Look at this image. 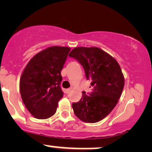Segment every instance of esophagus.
Wrapping results in <instances>:
<instances>
[{
    "instance_id": "obj_1",
    "label": "esophagus",
    "mask_w": 152,
    "mask_h": 152,
    "mask_svg": "<svg viewBox=\"0 0 152 152\" xmlns=\"http://www.w3.org/2000/svg\"><path fill=\"white\" fill-rule=\"evenodd\" d=\"M71 91V88H68V89H66L65 90V93L66 94H68V93H70V91Z\"/></svg>"
}]
</instances>
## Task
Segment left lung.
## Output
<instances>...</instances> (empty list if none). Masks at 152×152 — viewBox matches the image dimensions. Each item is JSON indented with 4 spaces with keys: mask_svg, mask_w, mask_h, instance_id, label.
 Listing matches in <instances>:
<instances>
[{
    "mask_svg": "<svg viewBox=\"0 0 152 152\" xmlns=\"http://www.w3.org/2000/svg\"><path fill=\"white\" fill-rule=\"evenodd\" d=\"M84 68L87 80H91L92 92H82L78 102L72 103L74 113L88 123L100 121L117 104L124 86V78L118 61L97 47H77L69 54Z\"/></svg>",
    "mask_w": 152,
    "mask_h": 152,
    "instance_id": "obj_1",
    "label": "left lung"
}]
</instances>
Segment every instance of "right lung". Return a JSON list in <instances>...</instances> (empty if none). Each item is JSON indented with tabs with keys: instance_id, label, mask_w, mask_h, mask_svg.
I'll return each instance as SVG.
<instances>
[{
	"instance_id": "1",
	"label": "right lung",
	"mask_w": 152,
	"mask_h": 152,
	"mask_svg": "<svg viewBox=\"0 0 152 152\" xmlns=\"http://www.w3.org/2000/svg\"><path fill=\"white\" fill-rule=\"evenodd\" d=\"M70 48L52 46L34 55L20 79V93L25 106L37 119H47L56 113L64 96L61 71Z\"/></svg>"
}]
</instances>
